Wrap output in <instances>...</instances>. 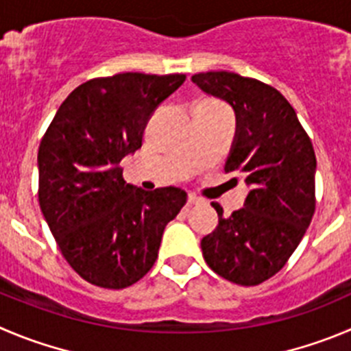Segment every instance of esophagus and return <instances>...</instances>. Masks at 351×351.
Here are the masks:
<instances>
[{
    "instance_id": "esophagus-1",
    "label": "esophagus",
    "mask_w": 351,
    "mask_h": 351,
    "mask_svg": "<svg viewBox=\"0 0 351 351\" xmlns=\"http://www.w3.org/2000/svg\"><path fill=\"white\" fill-rule=\"evenodd\" d=\"M186 202H189V206H194V204H201L202 201L195 194H189V197H186Z\"/></svg>"
}]
</instances>
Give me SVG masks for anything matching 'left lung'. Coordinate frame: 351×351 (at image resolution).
Here are the masks:
<instances>
[{
	"label": "left lung",
	"instance_id": "left-lung-1",
	"mask_svg": "<svg viewBox=\"0 0 351 351\" xmlns=\"http://www.w3.org/2000/svg\"><path fill=\"white\" fill-rule=\"evenodd\" d=\"M206 95L234 109V143L225 171L250 186L244 208L223 216L202 237V256L213 271L241 286H258L286 265L315 213L317 159L306 131L280 91L227 71L194 74Z\"/></svg>",
	"mask_w": 351,
	"mask_h": 351
}]
</instances>
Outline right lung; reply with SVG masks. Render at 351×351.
I'll return each mask as SVG.
<instances>
[{"instance_id":"right-lung-1","label":"right lung","mask_w":351,"mask_h":351,"mask_svg":"<svg viewBox=\"0 0 351 351\" xmlns=\"http://www.w3.org/2000/svg\"><path fill=\"white\" fill-rule=\"evenodd\" d=\"M185 74L124 72L77 86L39 143V206L77 274L106 289L138 282L156 263L166 225L185 206L176 186L124 182L119 162L142 147L154 110Z\"/></svg>"}]
</instances>
